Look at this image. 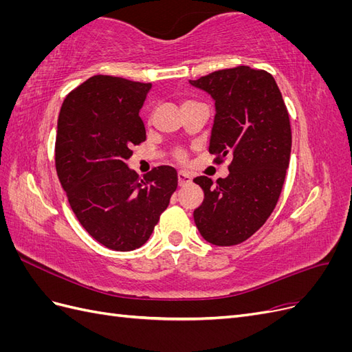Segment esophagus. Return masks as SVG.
I'll list each match as a JSON object with an SVG mask.
<instances>
[{
	"label": "esophagus",
	"mask_w": 352,
	"mask_h": 352,
	"mask_svg": "<svg viewBox=\"0 0 352 352\" xmlns=\"http://www.w3.org/2000/svg\"><path fill=\"white\" fill-rule=\"evenodd\" d=\"M190 180H192V177H190L189 173H186V172H179L177 173V182H179L180 186L190 184Z\"/></svg>",
	"instance_id": "esophagus-1"
}]
</instances>
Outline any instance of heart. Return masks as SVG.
Returning a JSON list of instances; mask_svg holds the SVG:
<instances>
[{"label":"heart","instance_id":"obj_1","mask_svg":"<svg viewBox=\"0 0 352 352\" xmlns=\"http://www.w3.org/2000/svg\"><path fill=\"white\" fill-rule=\"evenodd\" d=\"M177 158H179V160H184V158H185L184 153H177Z\"/></svg>","mask_w":352,"mask_h":352}]
</instances>
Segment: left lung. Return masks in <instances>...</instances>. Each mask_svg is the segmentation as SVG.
Segmentation results:
<instances>
[{
	"mask_svg": "<svg viewBox=\"0 0 352 352\" xmlns=\"http://www.w3.org/2000/svg\"><path fill=\"white\" fill-rule=\"evenodd\" d=\"M189 83L214 100L208 151L216 162L232 157L228 177L216 184L207 176L194 179L204 190L194 211L195 225L212 245H238L264 225L278 204L291 157L289 114L278 83L264 70L238 66Z\"/></svg>",
	"mask_w": 352,
	"mask_h": 352,
	"instance_id": "left-lung-1",
	"label": "left lung"
}]
</instances>
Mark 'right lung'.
<instances>
[{
  "label": "right lung",
  "instance_id": "right-lung-1",
  "mask_svg": "<svg viewBox=\"0 0 352 352\" xmlns=\"http://www.w3.org/2000/svg\"><path fill=\"white\" fill-rule=\"evenodd\" d=\"M150 89L151 83L97 74L67 95L58 114L60 184L83 229L114 251L142 247L177 188L173 167L140 179L126 164L146 138L140 110Z\"/></svg>",
  "mask_w": 352,
  "mask_h": 352
}]
</instances>
